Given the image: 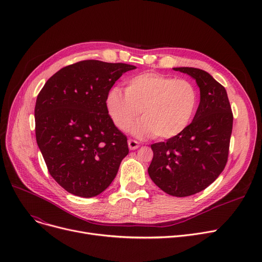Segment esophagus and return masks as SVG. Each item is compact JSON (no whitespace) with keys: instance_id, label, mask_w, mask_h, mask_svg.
<instances>
[{"instance_id":"1","label":"esophagus","mask_w":262,"mask_h":262,"mask_svg":"<svg viewBox=\"0 0 262 262\" xmlns=\"http://www.w3.org/2000/svg\"><path fill=\"white\" fill-rule=\"evenodd\" d=\"M128 147L129 149H136L139 147V142L136 141V140H133V139H129L128 140Z\"/></svg>"}]
</instances>
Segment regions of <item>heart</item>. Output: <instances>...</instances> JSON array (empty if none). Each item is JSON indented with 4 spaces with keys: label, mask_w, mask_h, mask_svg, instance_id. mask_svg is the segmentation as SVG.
Wrapping results in <instances>:
<instances>
[{
    "label": "heart",
    "mask_w": 262,
    "mask_h": 262,
    "mask_svg": "<svg viewBox=\"0 0 262 262\" xmlns=\"http://www.w3.org/2000/svg\"><path fill=\"white\" fill-rule=\"evenodd\" d=\"M198 105L199 92L192 82L155 72L135 75L126 80L125 91L114 87L106 95L107 112L119 129L127 130L141 114L133 133L160 139L182 134Z\"/></svg>",
    "instance_id": "b5f03b06"
}]
</instances>
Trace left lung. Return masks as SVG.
Returning <instances> with one entry per match:
<instances>
[{"label":"left lung","instance_id":"1","mask_svg":"<svg viewBox=\"0 0 262 262\" xmlns=\"http://www.w3.org/2000/svg\"><path fill=\"white\" fill-rule=\"evenodd\" d=\"M173 69L195 79L201 101L182 134L150 145L154 156L147 172L166 193L184 198L207 188L224 170L233 118L225 88L209 73L189 67Z\"/></svg>","mask_w":262,"mask_h":262}]
</instances>
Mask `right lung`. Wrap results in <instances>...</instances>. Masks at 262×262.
<instances>
[{"mask_svg":"<svg viewBox=\"0 0 262 262\" xmlns=\"http://www.w3.org/2000/svg\"><path fill=\"white\" fill-rule=\"evenodd\" d=\"M136 69L126 63L82 60L48 79L35 106L36 140L51 176L69 193L99 195L128 154L127 138L108 115L106 95Z\"/></svg>","mask_w":262,"mask_h":262,"instance_id":"1","label":"right lung"}]
</instances>
